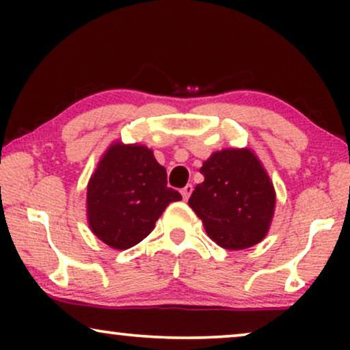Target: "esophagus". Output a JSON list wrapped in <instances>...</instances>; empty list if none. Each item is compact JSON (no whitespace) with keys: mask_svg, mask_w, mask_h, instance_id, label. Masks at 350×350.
<instances>
[{"mask_svg":"<svg viewBox=\"0 0 350 350\" xmlns=\"http://www.w3.org/2000/svg\"><path fill=\"white\" fill-rule=\"evenodd\" d=\"M193 185H186L183 189H181V196H183V199L185 200H188L189 199V196H191V193H193Z\"/></svg>","mask_w":350,"mask_h":350,"instance_id":"1","label":"esophagus"}]
</instances>
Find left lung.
Segmentation results:
<instances>
[{"mask_svg":"<svg viewBox=\"0 0 350 350\" xmlns=\"http://www.w3.org/2000/svg\"><path fill=\"white\" fill-rule=\"evenodd\" d=\"M189 207L202 219L208 237L228 250L261 242L274 215L275 193L256 156L248 150L213 152L200 167Z\"/></svg>","mask_w":350,"mask_h":350,"instance_id":"1","label":"left lung"}]
</instances>
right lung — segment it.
<instances>
[{"label": "right lung", "mask_w": 350, "mask_h": 350, "mask_svg": "<svg viewBox=\"0 0 350 350\" xmlns=\"http://www.w3.org/2000/svg\"><path fill=\"white\" fill-rule=\"evenodd\" d=\"M181 199L167 186V172L152 151L116 143L88 185V217L92 232L116 250L142 242L167 205Z\"/></svg>", "instance_id": "1"}]
</instances>
